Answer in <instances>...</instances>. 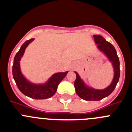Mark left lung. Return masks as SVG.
Wrapping results in <instances>:
<instances>
[{"instance_id": "obj_1", "label": "left lung", "mask_w": 132, "mask_h": 132, "mask_svg": "<svg viewBox=\"0 0 132 132\" xmlns=\"http://www.w3.org/2000/svg\"><path fill=\"white\" fill-rule=\"evenodd\" d=\"M93 37L98 50L102 52L112 63L114 68V77L110 84L106 88L96 89L87 86L78 73L75 71L77 75L74 83L75 91L80 98L86 101H99L110 95L116 88L120 76L119 60L114 46L102 36L94 35Z\"/></svg>"}]
</instances>
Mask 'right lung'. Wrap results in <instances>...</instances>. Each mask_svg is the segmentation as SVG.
<instances>
[{"label": "right lung", "instance_id": "add662e5", "mask_svg": "<svg viewBox=\"0 0 132 132\" xmlns=\"http://www.w3.org/2000/svg\"><path fill=\"white\" fill-rule=\"evenodd\" d=\"M34 38L26 41L16 53L14 58L13 66V76L19 90L29 98L36 100L50 98L55 94L58 85L66 76L68 71L56 73L52 75L44 84H34L28 80L21 72L20 62L28 45L34 41Z\"/></svg>", "mask_w": 132, "mask_h": 132}]
</instances>
